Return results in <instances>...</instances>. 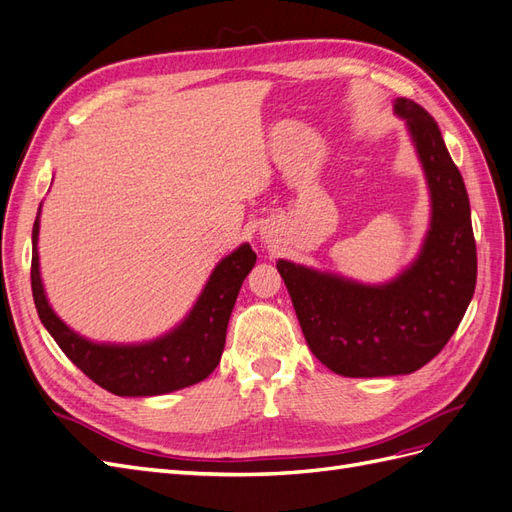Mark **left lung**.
I'll return each instance as SVG.
<instances>
[{
	"instance_id": "1",
	"label": "left lung",
	"mask_w": 512,
	"mask_h": 512,
	"mask_svg": "<svg viewBox=\"0 0 512 512\" xmlns=\"http://www.w3.org/2000/svg\"><path fill=\"white\" fill-rule=\"evenodd\" d=\"M406 121L429 188L431 220L421 252L391 282L277 260L301 331L316 359L339 376H404L436 356L466 314L476 286L470 200L438 123L408 98L393 102Z\"/></svg>"
}]
</instances>
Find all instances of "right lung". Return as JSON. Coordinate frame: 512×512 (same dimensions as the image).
<instances>
[{
    "label": "right lung",
    "mask_w": 512,
    "mask_h": 512,
    "mask_svg": "<svg viewBox=\"0 0 512 512\" xmlns=\"http://www.w3.org/2000/svg\"><path fill=\"white\" fill-rule=\"evenodd\" d=\"M40 211L42 205L32 232L34 303L44 329L87 378L119 397H153L203 382L218 367L232 307L256 265L250 243L239 245L215 265L190 314L175 329L143 344H100L72 331L46 299L38 256Z\"/></svg>",
    "instance_id": "obj_1"
}]
</instances>
